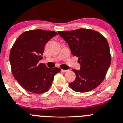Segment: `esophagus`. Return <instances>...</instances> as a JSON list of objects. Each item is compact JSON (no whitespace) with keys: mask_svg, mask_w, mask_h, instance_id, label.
<instances>
[{"mask_svg":"<svg viewBox=\"0 0 123 123\" xmlns=\"http://www.w3.org/2000/svg\"><path fill=\"white\" fill-rule=\"evenodd\" d=\"M68 71V70H65V69H61V72H66Z\"/></svg>","mask_w":123,"mask_h":123,"instance_id":"1","label":"esophagus"}]
</instances>
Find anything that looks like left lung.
Here are the masks:
<instances>
[{
	"label": "left lung",
	"instance_id": "1",
	"mask_svg": "<svg viewBox=\"0 0 123 123\" xmlns=\"http://www.w3.org/2000/svg\"><path fill=\"white\" fill-rule=\"evenodd\" d=\"M69 46L71 54L78 58L80 70L74 81L69 84L72 90L86 92L97 87L104 80L111 64L107 39L97 31L88 29L58 32Z\"/></svg>",
	"mask_w": 123,
	"mask_h": 123
}]
</instances>
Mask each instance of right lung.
<instances>
[{
  "instance_id": "obj_1",
  "label": "right lung",
  "mask_w": 123,
  "mask_h": 123,
  "mask_svg": "<svg viewBox=\"0 0 123 123\" xmlns=\"http://www.w3.org/2000/svg\"><path fill=\"white\" fill-rule=\"evenodd\" d=\"M57 34L42 29L28 31L22 33L12 47L9 60L13 75L26 91L34 94L46 92L54 76L60 72L59 68H49L39 63L46 43Z\"/></svg>"
}]
</instances>
